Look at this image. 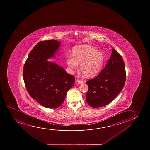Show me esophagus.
Segmentation results:
<instances>
[{
  "label": "esophagus",
  "instance_id": "obj_1",
  "mask_svg": "<svg viewBox=\"0 0 150 150\" xmlns=\"http://www.w3.org/2000/svg\"><path fill=\"white\" fill-rule=\"evenodd\" d=\"M76 82H77V83H79V84H81V83H83V81H82V80H81V79H78L76 80Z\"/></svg>",
  "mask_w": 150,
  "mask_h": 150
}]
</instances>
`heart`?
I'll use <instances>...</instances> for the list:
<instances>
[{
	"label": "heart",
	"instance_id": "b5f03b06",
	"mask_svg": "<svg viewBox=\"0 0 150 150\" xmlns=\"http://www.w3.org/2000/svg\"><path fill=\"white\" fill-rule=\"evenodd\" d=\"M105 62L103 53L91 45H79L74 47L72 56L67 59V63L72 69H78V63H81L80 69L86 78H93L101 71Z\"/></svg>",
	"mask_w": 150,
	"mask_h": 150
}]
</instances>
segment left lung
Segmentation results:
<instances>
[{
	"label": "left lung",
	"instance_id": "8db88e82",
	"mask_svg": "<svg viewBox=\"0 0 150 150\" xmlns=\"http://www.w3.org/2000/svg\"><path fill=\"white\" fill-rule=\"evenodd\" d=\"M125 79L126 72L122 57L113 48L104 69L96 77L86 81L88 86L86 96L87 103L93 108L108 105L121 92Z\"/></svg>",
	"mask_w": 150,
	"mask_h": 150
}]
</instances>
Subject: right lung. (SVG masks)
Masks as SVG:
<instances>
[{
    "instance_id": "add662e5",
    "label": "right lung",
    "mask_w": 150,
    "mask_h": 150,
    "mask_svg": "<svg viewBox=\"0 0 150 150\" xmlns=\"http://www.w3.org/2000/svg\"><path fill=\"white\" fill-rule=\"evenodd\" d=\"M60 42L51 40L38 42L29 53L24 66L23 78L31 97L43 106L57 108L74 85V76L47 59L54 57Z\"/></svg>"
}]
</instances>
